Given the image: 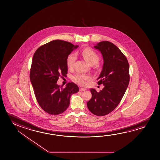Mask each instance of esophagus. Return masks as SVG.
<instances>
[{
    "label": "esophagus",
    "mask_w": 160,
    "mask_h": 160,
    "mask_svg": "<svg viewBox=\"0 0 160 160\" xmlns=\"http://www.w3.org/2000/svg\"><path fill=\"white\" fill-rule=\"evenodd\" d=\"M86 89L85 88H79V91H86Z\"/></svg>",
    "instance_id": "esophagus-1"
}]
</instances>
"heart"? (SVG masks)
<instances>
[{
    "mask_svg": "<svg viewBox=\"0 0 160 160\" xmlns=\"http://www.w3.org/2000/svg\"><path fill=\"white\" fill-rule=\"evenodd\" d=\"M81 55L83 56L86 61L90 64L91 65H93L99 62V57L98 55L94 52L93 49L90 48H85L81 52ZM76 57L73 53L69 54L67 58V66L69 69L73 68L74 64L76 61ZM91 78V77L87 74L78 73L73 76L74 81L77 83L81 85L82 86H85L87 85V81Z\"/></svg>",
    "mask_w": 160,
    "mask_h": 160,
    "instance_id": "heart-1",
    "label": "heart"
}]
</instances>
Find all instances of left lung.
<instances>
[{
    "label": "left lung",
    "instance_id": "1",
    "mask_svg": "<svg viewBox=\"0 0 160 160\" xmlns=\"http://www.w3.org/2000/svg\"><path fill=\"white\" fill-rule=\"evenodd\" d=\"M103 56L104 63L97 78L104 88L99 92L91 88V99L87 107L93 114L103 116L113 111L118 105L129 82V66L127 58L117 46L108 41H102L94 46Z\"/></svg>",
    "mask_w": 160,
    "mask_h": 160
}]
</instances>
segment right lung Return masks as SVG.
<instances>
[{
	"instance_id": "obj_1",
	"label": "right lung",
	"mask_w": 160,
	"mask_h": 160,
	"mask_svg": "<svg viewBox=\"0 0 160 160\" xmlns=\"http://www.w3.org/2000/svg\"><path fill=\"white\" fill-rule=\"evenodd\" d=\"M77 47L68 42L54 40L39 47L34 54L30 79L38 104L48 114L57 115L65 111L71 96L79 91L73 82L65 88L57 84L59 77L66 76L67 58Z\"/></svg>"
}]
</instances>
